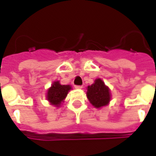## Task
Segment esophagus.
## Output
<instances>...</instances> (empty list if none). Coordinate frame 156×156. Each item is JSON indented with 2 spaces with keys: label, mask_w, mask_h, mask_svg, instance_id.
Here are the masks:
<instances>
[{
  "label": "esophagus",
  "mask_w": 156,
  "mask_h": 156,
  "mask_svg": "<svg viewBox=\"0 0 156 156\" xmlns=\"http://www.w3.org/2000/svg\"><path fill=\"white\" fill-rule=\"evenodd\" d=\"M74 87H75L76 89H82V88H83V86H75Z\"/></svg>",
  "instance_id": "obj_1"
}]
</instances>
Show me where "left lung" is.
<instances>
[{
  "label": "left lung",
  "mask_w": 156,
  "mask_h": 156,
  "mask_svg": "<svg viewBox=\"0 0 156 156\" xmlns=\"http://www.w3.org/2000/svg\"><path fill=\"white\" fill-rule=\"evenodd\" d=\"M111 92L101 78H96L93 84L87 87V97L95 108L107 106L111 100Z\"/></svg>",
  "instance_id": "1"
}]
</instances>
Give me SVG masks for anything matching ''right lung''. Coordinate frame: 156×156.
Returning a JSON list of instances; mask_svg holds the SVG:
<instances>
[{"instance_id":"1","label":"right lung","mask_w":156,"mask_h":156,"mask_svg":"<svg viewBox=\"0 0 156 156\" xmlns=\"http://www.w3.org/2000/svg\"><path fill=\"white\" fill-rule=\"evenodd\" d=\"M71 89L72 87L70 85H61L60 81H55L48 89L46 99L50 104L60 108Z\"/></svg>"}]
</instances>
